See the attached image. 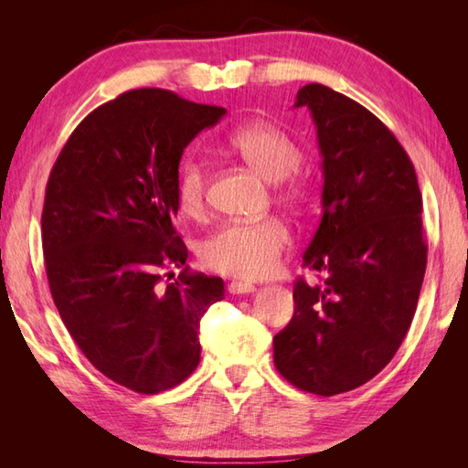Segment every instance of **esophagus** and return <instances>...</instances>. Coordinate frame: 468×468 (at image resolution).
<instances>
[{
    "label": "esophagus",
    "mask_w": 468,
    "mask_h": 468,
    "mask_svg": "<svg viewBox=\"0 0 468 468\" xmlns=\"http://www.w3.org/2000/svg\"><path fill=\"white\" fill-rule=\"evenodd\" d=\"M229 293L233 295H239V293H253L255 292V285L253 283H245V282H231L229 283Z\"/></svg>",
    "instance_id": "34e87169"
}]
</instances>
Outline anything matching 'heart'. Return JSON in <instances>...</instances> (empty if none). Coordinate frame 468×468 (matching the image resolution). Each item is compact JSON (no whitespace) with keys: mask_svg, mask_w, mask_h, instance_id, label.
I'll return each instance as SVG.
<instances>
[{"mask_svg":"<svg viewBox=\"0 0 468 468\" xmlns=\"http://www.w3.org/2000/svg\"><path fill=\"white\" fill-rule=\"evenodd\" d=\"M227 144L267 181H275V191L283 201L303 203L307 186L297 175L303 158L302 148L282 128L267 122L239 126L229 134ZM207 186V165L201 158H186L176 175V205L181 215L197 218L205 213ZM290 245V227L280 217H263L260 221H231L215 229L198 247V257L215 273L261 280L277 270Z\"/></svg>","mask_w":468,"mask_h":468,"instance_id":"obj_1","label":"heart"}]
</instances>
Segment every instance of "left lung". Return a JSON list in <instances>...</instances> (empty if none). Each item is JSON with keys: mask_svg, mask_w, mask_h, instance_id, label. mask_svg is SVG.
I'll use <instances>...</instances> for the list:
<instances>
[{"mask_svg": "<svg viewBox=\"0 0 468 468\" xmlns=\"http://www.w3.org/2000/svg\"><path fill=\"white\" fill-rule=\"evenodd\" d=\"M324 156V215L303 267L322 283H293L292 322L273 337V362L303 392L335 396L392 360L412 324L426 271L422 195L410 156L367 108L307 84Z\"/></svg>", "mask_w": 468, "mask_h": 468, "instance_id": "1", "label": "left lung"}]
</instances>
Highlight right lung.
<instances>
[{"label": "right lung", "mask_w": 468, "mask_h": 468, "mask_svg": "<svg viewBox=\"0 0 468 468\" xmlns=\"http://www.w3.org/2000/svg\"><path fill=\"white\" fill-rule=\"evenodd\" d=\"M221 106L163 88H138L76 126L48 178L42 247L54 303L98 372L138 394H158L195 372L198 325L223 300L221 277L183 267L175 229L183 151Z\"/></svg>", "instance_id": "1"}]
</instances>
